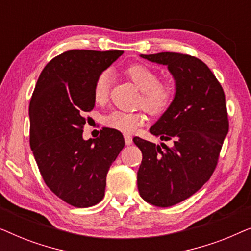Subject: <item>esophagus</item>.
Segmentation results:
<instances>
[{
  "instance_id": "obj_1",
  "label": "esophagus",
  "mask_w": 251,
  "mask_h": 251,
  "mask_svg": "<svg viewBox=\"0 0 251 251\" xmlns=\"http://www.w3.org/2000/svg\"><path fill=\"white\" fill-rule=\"evenodd\" d=\"M125 140L126 145H131L132 144V137L130 135H125Z\"/></svg>"
}]
</instances>
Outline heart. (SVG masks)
Instances as JSON below:
<instances>
[{"label": "heart", "mask_w": 251, "mask_h": 251, "mask_svg": "<svg viewBox=\"0 0 251 251\" xmlns=\"http://www.w3.org/2000/svg\"><path fill=\"white\" fill-rule=\"evenodd\" d=\"M131 81L143 91L140 104L151 114H161L173 101V90L169 85L159 83V76L152 68L145 65H133L126 71ZM112 74L104 71L98 75L94 87L96 102H104L108 97ZM104 123L108 128L123 133H132L145 123V115L140 112L115 111L105 116Z\"/></svg>", "instance_id": "b5f03b06"}]
</instances>
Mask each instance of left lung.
<instances>
[{
    "label": "left lung",
    "mask_w": 251,
    "mask_h": 251,
    "mask_svg": "<svg viewBox=\"0 0 251 251\" xmlns=\"http://www.w3.org/2000/svg\"><path fill=\"white\" fill-rule=\"evenodd\" d=\"M140 57L167 66L175 80L173 101L150 129L173 146L133 139L143 153L137 173L139 195L147 203L167 208L193 195L214 173L228 132L225 95L198 58L177 52Z\"/></svg>",
    "instance_id": "8db88e82"
}]
</instances>
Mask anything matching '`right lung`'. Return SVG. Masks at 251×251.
Returning a JSON list of instances; mask_svg holds the SVG:
<instances>
[{"mask_svg": "<svg viewBox=\"0 0 251 251\" xmlns=\"http://www.w3.org/2000/svg\"><path fill=\"white\" fill-rule=\"evenodd\" d=\"M123 51L70 50L40 74L29 104L30 149L47 186L68 204L88 208L105 195L109 167L125 147L118 130L82 137L84 112L95 107L98 75Z\"/></svg>", "mask_w": 251, "mask_h": 251, "instance_id": "obj_1", "label": "right lung"}]
</instances>
